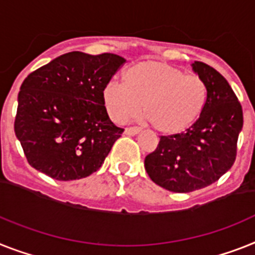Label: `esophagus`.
Here are the masks:
<instances>
[{
  "label": "esophagus",
  "mask_w": 255,
  "mask_h": 255,
  "mask_svg": "<svg viewBox=\"0 0 255 255\" xmlns=\"http://www.w3.org/2000/svg\"><path fill=\"white\" fill-rule=\"evenodd\" d=\"M139 132H140L139 128H126L125 129L126 135H136V134H139Z\"/></svg>",
  "instance_id": "obj_1"
}]
</instances>
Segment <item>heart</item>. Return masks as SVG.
Instances as JSON below:
<instances>
[{"instance_id": "1", "label": "heart", "mask_w": 255, "mask_h": 255, "mask_svg": "<svg viewBox=\"0 0 255 255\" xmlns=\"http://www.w3.org/2000/svg\"><path fill=\"white\" fill-rule=\"evenodd\" d=\"M124 83L111 82L103 90L109 117L124 123L143 115L156 131L177 134L198 120L207 100V87L198 75L185 74L159 61H140L124 73Z\"/></svg>"}]
</instances>
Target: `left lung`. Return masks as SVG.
Instances as JSON below:
<instances>
[{
    "instance_id": "obj_1",
    "label": "left lung",
    "mask_w": 255,
    "mask_h": 255,
    "mask_svg": "<svg viewBox=\"0 0 255 255\" xmlns=\"http://www.w3.org/2000/svg\"><path fill=\"white\" fill-rule=\"evenodd\" d=\"M191 66L207 87L205 108L186 131L161 136L144 159L151 180L173 193L206 188L227 173L236 159L244 124L241 104L226 78L199 61Z\"/></svg>"
}]
</instances>
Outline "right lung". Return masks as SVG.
I'll return each mask as SVG.
<instances>
[{
  "instance_id": "1",
  "label": "right lung",
  "mask_w": 255,
  "mask_h": 255,
  "mask_svg": "<svg viewBox=\"0 0 255 255\" xmlns=\"http://www.w3.org/2000/svg\"><path fill=\"white\" fill-rule=\"evenodd\" d=\"M125 58L70 52L23 81L14 130L29 165L58 181L102 167L124 129L111 121L103 90Z\"/></svg>"
}]
</instances>
